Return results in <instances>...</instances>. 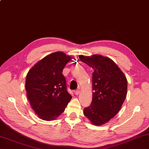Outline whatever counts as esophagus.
<instances>
[{"label": "esophagus", "mask_w": 149, "mask_h": 149, "mask_svg": "<svg viewBox=\"0 0 149 149\" xmlns=\"http://www.w3.org/2000/svg\"><path fill=\"white\" fill-rule=\"evenodd\" d=\"M79 93H80V91H79V89H76V90H75L74 91V93L75 94V95H79Z\"/></svg>", "instance_id": "esophagus-1"}]
</instances>
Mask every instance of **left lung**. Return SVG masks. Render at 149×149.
Listing matches in <instances>:
<instances>
[{"instance_id":"left-lung-1","label":"left lung","mask_w":149,"mask_h":149,"mask_svg":"<svg viewBox=\"0 0 149 149\" xmlns=\"http://www.w3.org/2000/svg\"><path fill=\"white\" fill-rule=\"evenodd\" d=\"M93 69V97L91 105L84 110L85 116L95 125H101L119 111L127 96L125 75L112 60L101 55L79 56Z\"/></svg>"}]
</instances>
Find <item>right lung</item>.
<instances>
[{"label": "right lung", "instance_id": "right-lung-1", "mask_svg": "<svg viewBox=\"0 0 149 149\" xmlns=\"http://www.w3.org/2000/svg\"><path fill=\"white\" fill-rule=\"evenodd\" d=\"M72 57L62 52L46 56L29 70L26 79L27 97L40 119L52 121L64 111L72 99L63 69Z\"/></svg>", "mask_w": 149, "mask_h": 149}]
</instances>
